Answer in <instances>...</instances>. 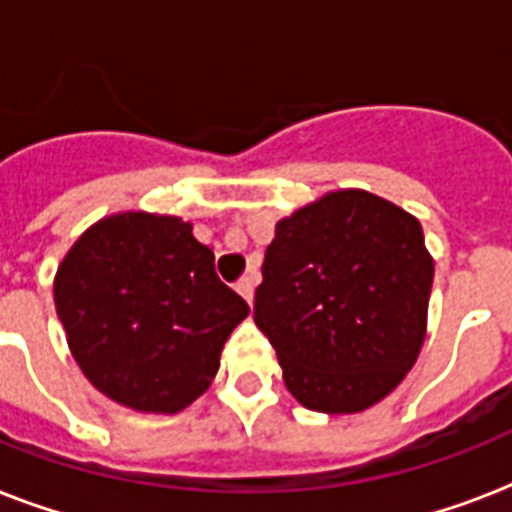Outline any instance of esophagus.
Returning <instances> with one entry per match:
<instances>
[{
    "mask_svg": "<svg viewBox=\"0 0 512 512\" xmlns=\"http://www.w3.org/2000/svg\"><path fill=\"white\" fill-rule=\"evenodd\" d=\"M236 292H239V295L244 297L249 305H252V297H255V279H252V276H244V279H239V284H236Z\"/></svg>",
    "mask_w": 512,
    "mask_h": 512,
    "instance_id": "obj_1",
    "label": "esophagus"
}]
</instances>
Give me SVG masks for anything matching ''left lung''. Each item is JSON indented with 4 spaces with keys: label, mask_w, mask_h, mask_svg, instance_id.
<instances>
[{
    "label": "left lung",
    "mask_w": 512,
    "mask_h": 512,
    "mask_svg": "<svg viewBox=\"0 0 512 512\" xmlns=\"http://www.w3.org/2000/svg\"><path fill=\"white\" fill-rule=\"evenodd\" d=\"M430 287L420 220L340 188L276 223L255 324L305 409L356 414L393 393L420 356Z\"/></svg>",
    "instance_id": "1"
}]
</instances>
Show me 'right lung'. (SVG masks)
<instances>
[{
    "label": "right lung",
    "instance_id": "1",
    "mask_svg": "<svg viewBox=\"0 0 512 512\" xmlns=\"http://www.w3.org/2000/svg\"><path fill=\"white\" fill-rule=\"evenodd\" d=\"M55 311L71 356L116 404L175 414L212 385L225 340L249 305L215 255L175 215L100 217L58 265Z\"/></svg>",
    "mask_w": 512,
    "mask_h": 512
}]
</instances>
